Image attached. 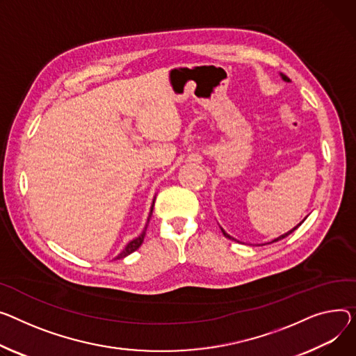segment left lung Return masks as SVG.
Instances as JSON below:
<instances>
[{
	"label": "left lung",
	"instance_id": "left-lung-1",
	"mask_svg": "<svg viewBox=\"0 0 356 356\" xmlns=\"http://www.w3.org/2000/svg\"><path fill=\"white\" fill-rule=\"evenodd\" d=\"M280 77H282V80H283V81H289V79H288V77H286V76H283V74H282V73H280ZM303 222H305V219H303V220H302V222H300V223H299V225H298V226H295V227H293V229H292V230H289V232H286V233H285V234H280V236H279V238H276V239H275V241H273V242H277V241H280V239H283V238H286V236H288V234H291V233H292V232H293V230H296V229H298V227H299V226H300V225H302V223H303ZM220 230H222V233H223V234H225V236H226V238H227V239H230V241H236V239H234V238H232V236H230V234H227V233H226V232H225V230H223V229H222V227H220Z\"/></svg>",
	"mask_w": 356,
	"mask_h": 356
}]
</instances>
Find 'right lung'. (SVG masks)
<instances>
[{"label": "right lung", "instance_id": "add662e5", "mask_svg": "<svg viewBox=\"0 0 356 356\" xmlns=\"http://www.w3.org/2000/svg\"><path fill=\"white\" fill-rule=\"evenodd\" d=\"M156 199V197H154ZM154 199H153V203H152V207H150V213H149V218H147V223H146V226H145V229H143V232H141L136 239H133L131 242H129L127 245H126V248L118 253L114 259H123V257H126V256H129L130 253H133L134 250H137L140 246H141V243H143V241H145V236H146V230H147V226H149V222H150V218H152V213H153V206H154Z\"/></svg>", "mask_w": 356, "mask_h": 356}]
</instances>
